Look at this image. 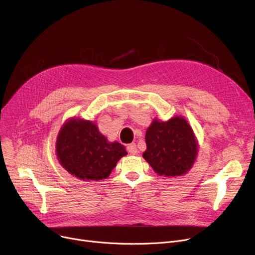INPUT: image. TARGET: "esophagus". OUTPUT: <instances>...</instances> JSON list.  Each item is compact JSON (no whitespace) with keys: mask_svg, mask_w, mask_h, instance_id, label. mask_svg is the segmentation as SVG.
<instances>
[{"mask_svg":"<svg viewBox=\"0 0 255 255\" xmlns=\"http://www.w3.org/2000/svg\"><path fill=\"white\" fill-rule=\"evenodd\" d=\"M127 151L131 154V155H135L137 153V149H136V144L134 142H132L130 144L127 145Z\"/></svg>","mask_w":255,"mask_h":255,"instance_id":"esophagus-1","label":"esophagus"}]
</instances>
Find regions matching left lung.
Returning <instances> with one entry per match:
<instances>
[{
    "label": "left lung",
    "instance_id": "8db88e82",
    "mask_svg": "<svg viewBox=\"0 0 255 255\" xmlns=\"http://www.w3.org/2000/svg\"><path fill=\"white\" fill-rule=\"evenodd\" d=\"M145 143L142 156L160 176H181L194 163L197 152L194 133L181 117L167 122L154 120L145 132Z\"/></svg>",
    "mask_w": 255,
    "mask_h": 255
}]
</instances>
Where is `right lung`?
Returning a JSON list of instances; mask_svg holds the SVG:
<instances>
[{
  "mask_svg": "<svg viewBox=\"0 0 255 255\" xmlns=\"http://www.w3.org/2000/svg\"><path fill=\"white\" fill-rule=\"evenodd\" d=\"M56 148L64 168L79 179L91 181L106 179L127 154L123 144L109 142L95 124L80 119H72L62 127Z\"/></svg>",
  "mask_w": 255,
  "mask_h": 255,
  "instance_id": "obj_1",
  "label": "right lung"
}]
</instances>
